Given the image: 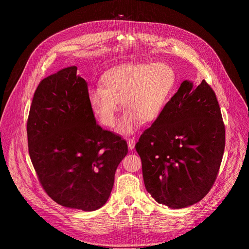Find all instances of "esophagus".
Segmentation results:
<instances>
[{"mask_svg":"<svg viewBox=\"0 0 249 249\" xmlns=\"http://www.w3.org/2000/svg\"><path fill=\"white\" fill-rule=\"evenodd\" d=\"M127 145H128V149L129 150H133L135 147V141L132 139L127 140Z\"/></svg>","mask_w":249,"mask_h":249,"instance_id":"esophagus-1","label":"esophagus"}]
</instances>
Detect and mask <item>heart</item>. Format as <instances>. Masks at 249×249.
Here are the masks:
<instances>
[{"label": "heart", "instance_id": "1", "mask_svg": "<svg viewBox=\"0 0 249 249\" xmlns=\"http://www.w3.org/2000/svg\"><path fill=\"white\" fill-rule=\"evenodd\" d=\"M175 70L165 63H128L108 70L102 76V88L89 91L90 107L98 121L111 128L120 104L125 113L117 131L129 135L142 122L151 124L162 116L175 90Z\"/></svg>", "mask_w": 249, "mask_h": 249}]
</instances>
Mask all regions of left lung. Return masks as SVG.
<instances>
[{
    "instance_id": "left-lung-1",
    "label": "left lung",
    "mask_w": 249,
    "mask_h": 249,
    "mask_svg": "<svg viewBox=\"0 0 249 249\" xmlns=\"http://www.w3.org/2000/svg\"><path fill=\"white\" fill-rule=\"evenodd\" d=\"M224 145L226 130L211 87L205 79L198 86L182 82L135 145L147 191L172 209L196 204L217 177Z\"/></svg>"
}]
</instances>
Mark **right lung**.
I'll return each mask as SVG.
<instances>
[{"mask_svg": "<svg viewBox=\"0 0 249 249\" xmlns=\"http://www.w3.org/2000/svg\"><path fill=\"white\" fill-rule=\"evenodd\" d=\"M70 66L45 77L31 104L29 154L55 203L95 211L107 202L127 142L96 123L88 84Z\"/></svg>", "mask_w": 249, "mask_h": 249, "instance_id": "add662e5", "label": "right lung"}]
</instances>
